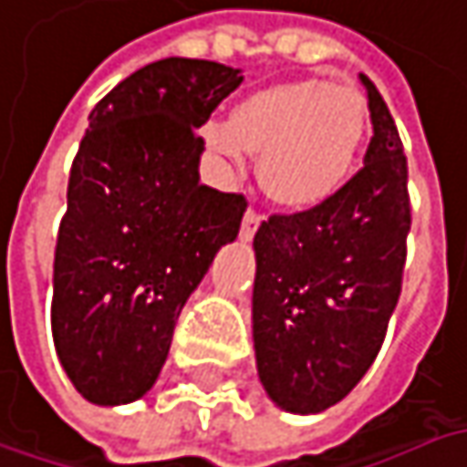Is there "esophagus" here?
Listing matches in <instances>:
<instances>
[{
    "label": "esophagus",
    "instance_id": "34e87169",
    "mask_svg": "<svg viewBox=\"0 0 467 467\" xmlns=\"http://www.w3.org/2000/svg\"><path fill=\"white\" fill-rule=\"evenodd\" d=\"M259 224L261 213L256 208H248L245 216H243V224H240V237H243V240H251V237L256 234V230H259Z\"/></svg>",
    "mask_w": 467,
    "mask_h": 467
}]
</instances>
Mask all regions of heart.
<instances>
[{
  "label": "heart",
  "mask_w": 467,
  "mask_h": 467,
  "mask_svg": "<svg viewBox=\"0 0 467 467\" xmlns=\"http://www.w3.org/2000/svg\"><path fill=\"white\" fill-rule=\"evenodd\" d=\"M370 131L368 102L322 78L275 84L243 97L206 142L233 163L261 155L264 192L285 208L327 203L354 174Z\"/></svg>",
  "instance_id": "heart-1"
}]
</instances>
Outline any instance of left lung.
<instances>
[{"label":"left lung","mask_w":467,"mask_h":467,"mask_svg":"<svg viewBox=\"0 0 467 467\" xmlns=\"http://www.w3.org/2000/svg\"><path fill=\"white\" fill-rule=\"evenodd\" d=\"M365 166L322 206L254 237V348L269 399L298 415L338 404L375 362L401 293L412 208L397 124L368 76Z\"/></svg>","instance_id":"obj_1"}]
</instances>
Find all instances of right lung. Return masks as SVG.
Instances as JSON below:
<instances>
[{"mask_svg": "<svg viewBox=\"0 0 467 467\" xmlns=\"http://www.w3.org/2000/svg\"><path fill=\"white\" fill-rule=\"evenodd\" d=\"M240 81L213 60L166 57L89 113L55 248L52 338L92 404L150 391L184 301L240 233L245 198L198 174V129Z\"/></svg>", "mask_w": 467, "mask_h": 467, "instance_id": "right-lung-1", "label": "right lung"}]
</instances>
